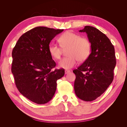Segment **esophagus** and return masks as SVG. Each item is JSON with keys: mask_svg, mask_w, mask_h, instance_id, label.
I'll use <instances>...</instances> for the list:
<instances>
[{"mask_svg": "<svg viewBox=\"0 0 127 127\" xmlns=\"http://www.w3.org/2000/svg\"><path fill=\"white\" fill-rule=\"evenodd\" d=\"M70 72V70H65L64 72H65V74H67L68 73H69Z\"/></svg>", "mask_w": 127, "mask_h": 127, "instance_id": "1", "label": "esophagus"}]
</instances>
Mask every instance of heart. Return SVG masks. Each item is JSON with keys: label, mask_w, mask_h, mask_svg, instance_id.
I'll return each mask as SVG.
<instances>
[{"label": "heart", "mask_w": 127, "mask_h": 127, "mask_svg": "<svg viewBox=\"0 0 127 127\" xmlns=\"http://www.w3.org/2000/svg\"><path fill=\"white\" fill-rule=\"evenodd\" d=\"M58 42L63 49H67L68 57L60 61L59 66L60 68L66 69H70L76 64L77 61L83 62L90 55V42L86 37H80L78 34L66 31L59 37ZM49 52L53 59L59 60L62 55L63 50L59 46L52 43L49 46Z\"/></svg>", "instance_id": "heart-1"}]
</instances>
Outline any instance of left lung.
I'll return each instance as SVG.
<instances>
[{"instance_id":"left-lung-1","label":"left lung","mask_w":127,"mask_h":127,"mask_svg":"<svg viewBox=\"0 0 127 127\" xmlns=\"http://www.w3.org/2000/svg\"><path fill=\"white\" fill-rule=\"evenodd\" d=\"M79 32L87 34L91 53L73 70L76 75L74 90L82 100L92 101L100 96L113 81L116 64L114 48L104 34L93 26H85Z\"/></svg>"}]
</instances>
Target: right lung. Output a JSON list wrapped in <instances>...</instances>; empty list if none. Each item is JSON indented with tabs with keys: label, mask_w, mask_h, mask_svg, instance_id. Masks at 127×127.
I'll return each mask as SVG.
<instances>
[{
	"label": "right lung",
	"mask_w": 127,
	"mask_h": 127,
	"mask_svg": "<svg viewBox=\"0 0 127 127\" xmlns=\"http://www.w3.org/2000/svg\"><path fill=\"white\" fill-rule=\"evenodd\" d=\"M64 30L39 26L20 37L12 51L11 72L18 90L29 100L45 104L53 97L57 81L64 75L49 52L51 41Z\"/></svg>",
	"instance_id": "right-lung-1"
}]
</instances>
